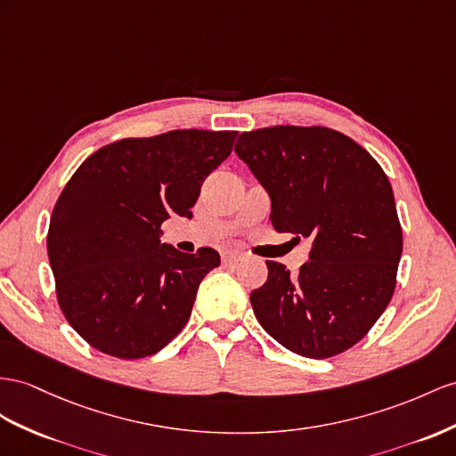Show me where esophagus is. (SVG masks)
<instances>
[{"label":"esophagus","mask_w":456,"mask_h":456,"mask_svg":"<svg viewBox=\"0 0 456 456\" xmlns=\"http://www.w3.org/2000/svg\"><path fill=\"white\" fill-rule=\"evenodd\" d=\"M239 260H240L239 252H224V254H221V262H224V265H235Z\"/></svg>","instance_id":"1"}]
</instances>
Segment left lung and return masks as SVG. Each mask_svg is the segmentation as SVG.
I'll return each instance as SVG.
<instances>
[{
    "label": "left lung",
    "instance_id": "left-lung-1",
    "mask_svg": "<svg viewBox=\"0 0 456 456\" xmlns=\"http://www.w3.org/2000/svg\"><path fill=\"white\" fill-rule=\"evenodd\" d=\"M272 198L277 232L310 239V262L290 275L267 260L250 302L277 343L330 358L364 339L395 293L403 229L387 175L353 138L328 126L279 125L235 144Z\"/></svg>",
    "mask_w": 456,
    "mask_h": 456
}]
</instances>
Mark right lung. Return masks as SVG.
I'll return each mask as SVG.
<instances>
[{
    "label": "right lung",
    "instance_id": "obj_1",
    "mask_svg": "<svg viewBox=\"0 0 456 456\" xmlns=\"http://www.w3.org/2000/svg\"><path fill=\"white\" fill-rule=\"evenodd\" d=\"M235 138L200 128L123 138L69 179L52 212L48 256L63 316L90 346L136 360L181 333L219 254L161 244V224L169 214L192 216L204 179Z\"/></svg>",
    "mask_w": 456,
    "mask_h": 456
}]
</instances>
